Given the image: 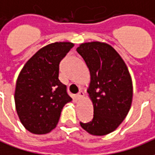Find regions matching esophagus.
Segmentation results:
<instances>
[{
  "instance_id": "obj_1",
  "label": "esophagus",
  "mask_w": 155,
  "mask_h": 155,
  "mask_svg": "<svg viewBox=\"0 0 155 155\" xmlns=\"http://www.w3.org/2000/svg\"><path fill=\"white\" fill-rule=\"evenodd\" d=\"M84 92L81 91L77 94V99H78V100H82V99H83V98H84Z\"/></svg>"
}]
</instances>
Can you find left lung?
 Wrapping results in <instances>:
<instances>
[{"instance_id":"1","label":"left lung","mask_w":155,"mask_h":155,"mask_svg":"<svg viewBox=\"0 0 155 155\" xmlns=\"http://www.w3.org/2000/svg\"><path fill=\"white\" fill-rule=\"evenodd\" d=\"M76 51L89 68L91 82L88 96L94 107V118L81 126L92 135L113 132L122 123L131 107L133 83L125 62L110 45L91 41Z\"/></svg>"}]
</instances>
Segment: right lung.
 Instances as JSON below:
<instances>
[{"label": "right lung", "mask_w": 155, "mask_h": 155, "mask_svg": "<svg viewBox=\"0 0 155 155\" xmlns=\"http://www.w3.org/2000/svg\"><path fill=\"white\" fill-rule=\"evenodd\" d=\"M74 44L54 42L41 48L19 74L15 90V110L31 133L45 134L57 125L61 110L72 101L59 80L60 62Z\"/></svg>", "instance_id": "right-lung-1"}]
</instances>
